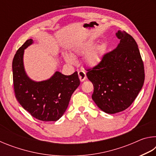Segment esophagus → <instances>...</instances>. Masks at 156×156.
<instances>
[{
    "label": "esophagus",
    "instance_id": "1",
    "mask_svg": "<svg viewBox=\"0 0 156 156\" xmlns=\"http://www.w3.org/2000/svg\"><path fill=\"white\" fill-rule=\"evenodd\" d=\"M78 76L81 82H83L86 79V73L83 71H79L78 72Z\"/></svg>",
    "mask_w": 156,
    "mask_h": 156
}]
</instances>
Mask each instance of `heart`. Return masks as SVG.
Returning a JSON list of instances; mask_svg holds the SVG:
<instances>
[{"mask_svg":"<svg viewBox=\"0 0 156 156\" xmlns=\"http://www.w3.org/2000/svg\"><path fill=\"white\" fill-rule=\"evenodd\" d=\"M94 46L93 41H87L84 43L79 44L73 48V54L76 56H81V55L85 54L86 53ZM104 46L103 44H99L95 46L85 56V61L89 65H96L100 62L101 58L102 53L103 51ZM65 60L69 63H74L75 59L72 56L69 54H65Z\"/></svg>","mask_w":156,"mask_h":156,"instance_id":"1","label":"heart"}]
</instances>
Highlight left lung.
I'll return each instance as SVG.
<instances>
[{"instance_id": "obj_1", "label": "left lung", "mask_w": 156, "mask_h": 156, "mask_svg": "<svg viewBox=\"0 0 156 156\" xmlns=\"http://www.w3.org/2000/svg\"><path fill=\"white\" fill-rule=\"evenodd\" d=\"M116 48L105 54L98 65L87 69L94 85L92 99L107 113H116L130 106L144 81V65L136 41L125 31L115 34Z\"/></svg>"}]
</instances>
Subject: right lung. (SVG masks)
<instances>
[{
    "mask_svg": "<svg viewBox=\"0 0 156 156\" xmlns=\"http://www.w3.org/2000/svg\"><path fill=\"white\" fill-rule=\"evenodd\" d=\"M29 39L16 53L12 62L13 81L17 100L36 119L56 121L64 114L72 94L80 85L78 72L65 76L56 72L51 78L36 82L29 77L24 67L23 55L33 44Z\"/></svg>",
    "mask_w": 156,
    "mask_h": 156,
    "instance_id": "1",
    "label": "right lung"
}]
</instances>
